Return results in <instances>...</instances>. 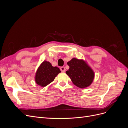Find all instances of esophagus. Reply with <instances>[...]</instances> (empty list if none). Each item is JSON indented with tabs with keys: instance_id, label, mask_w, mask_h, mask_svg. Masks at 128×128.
<instances>
[{
	"instance_id": "esophagus-1",
	"label": "esophagus",
	"mask_w": 128,
	"mask_h": 128,
	"mask_svg": "<svg viewBox=\"0 0 128 128\" xmlns=\"http://www.w3.org/2000/svg\"><path fill=\"white\" fill-rule=\"evenodd\" d=\"M60 70L62 72H65V70H66V69H65V68H64V67H60Z\"/></svg>"
}]
</instances>
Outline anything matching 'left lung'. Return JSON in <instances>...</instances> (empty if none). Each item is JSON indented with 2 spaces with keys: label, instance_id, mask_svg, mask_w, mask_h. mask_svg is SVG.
Returning <instances> with one entry per match:
<instances>
[{
  "label": "left lung",
  "instance_id": "8db88e82",
  "mask_svg": "<svg viewBox=\"0 0 128 128\" xmlns=\"http://www.w3.org/2000/svg\"><path fill=\"white\" fill-rule=\"evenodd\" d=\"M67 64L69 69L66 74L76 86L82 88L90 86L94 79V74L86 62L73 58Z\"/></svg>",
  "mask_w": 128,
  "mask_h": 128
}]
</instances>
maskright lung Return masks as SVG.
Returning <instances> with one entry per match:
<instances>
[{
  "label": "right lung",
  "mask_w": 128,
  "mask_h": 128,
  "mask_svg": "<svg viewBox=\"0 0 128 128\" xmlns=\"http://www.w3.org/2000/svg\"><path fill=\"white\" fill-rule=\"evenodd\" d=\"M60 72L59 68L53 67L51 63L45 61L37 69L35 76L36 83L42 87L46 86L53 82Z\"/></svg>",
  "instance_id": "obj_1"
}]
</instances>
